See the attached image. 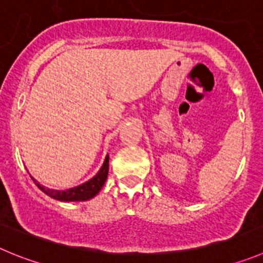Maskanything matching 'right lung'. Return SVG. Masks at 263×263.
I'll use <instances>...</instances> for the list:
<instances>
[{
  "instance_id": "right-lung-1",
  "label": "right lung",
  "mask_w": 263,
  "mask_h": 263,
  "mask_svg": "<svg viewBox=\"0 0 263 263\" xmlns=\"http://www.w3.org/2000/svg\"><path fill=\"white\" fill-rule=\"evenodd\" d=\"M107 174H109V156H106V158H105V162L104 165H102L101 170L98 171L92 179H89V180L85 181V183L80 184L78 187L70 188V190H50V188H46L44 187V185H41V184H39L35 179H33V180H35L36 185H37L45 195L50 196L54 200L66 201V202H67V201H87L95 197V196L101 191V188L104 187L105 181H106L107 179Z\"/></svg>"
}]
</instances>
